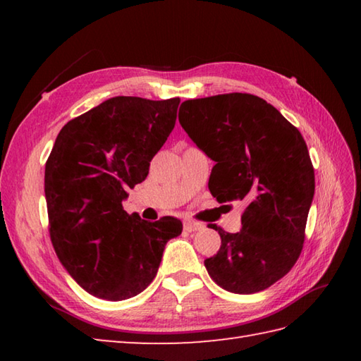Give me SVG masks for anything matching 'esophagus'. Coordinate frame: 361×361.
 Wrapping results in <instances>:
<instances>
[{
    "mask_svg": "<svg viewBox=\"0 0 361 361\" xmlns=\"http://www.w3.org/2000/svg\"><path fill=\"white\" fill-rule=\"evenodd\" d=\"M183 226H185V229H186V231H189V233L200 231V229L203 228V225L195 224V221H192V220H185V224H183Z\"/></svg>",
    "mask_w": 361,
    "mask_h": 361,
    "instance_id": "34e87169",
    "label": "esophagus"
}]
</instances>
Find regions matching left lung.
<instances>
[{
	"label": "left lung",
	"mask_w": 361,
	"mask_h": 361,
	"mask_svg": "<svg viewBox=\"0 0 361 361\" xmlns=\"http://www.w3.org/2000/svg\"><path fill=\"white\" fill-rule=\"evenodd\" d=\"M178 121L216 166L209 190L219 203L243 202L239 233L221 237L204 260L211 278L250 295L283 278L301 255L315 172L307 145L273 105L247 93L185 101Z\"/></svg>",
	"instance_id": "left-lung-1"
}]
</instances>
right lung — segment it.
<instances>
[{"instance_id": "1", "label": "right lung", "mask_w": 361, "mask_h": 361, "mask_svg": "<svg viewBox=\"0 0 361 361\" xmlns=\"http://www.w3.org/2000/svg\"><path fill=\"white\" fill-rule=\"evenodd\" d=\"M180 97L106 99L60 130L44 167L49 234L65 270L90 295L122 301L157 276L175 217L127 214V189L142 183L175 127Z\"/></svg>"}]
</instances>
